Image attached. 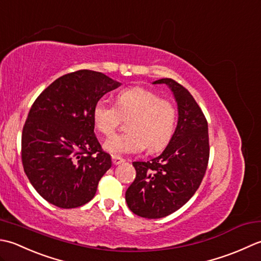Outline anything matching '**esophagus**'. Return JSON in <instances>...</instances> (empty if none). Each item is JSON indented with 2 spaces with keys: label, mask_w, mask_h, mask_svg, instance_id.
Here are the masks:
<instances>
[{
  "label": "esophagus",
  "mask_w": 261,
  "mask_h": 261,
  "mask_svg": "<svg viewBox=\"0 0 261 261\" xmlns=\"http://www.w3.org/2000/svg\"><path fill=\"white\" fill-rule=\"evenodd\" d=\"M111 160H113V163L115 164V166H118V164L123 163L125 161L124 159H121L120 156H117V155H113V158H111Z\"/></svg>",
  "instance_id": "1"
}]
</instances>
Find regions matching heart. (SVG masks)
<instances>
[{"instance_id": "heart-1", "label": "heart", "mask_w": 261, "mask_h": 261, "mask_svg": "<svg viewBox=\"0 0 261 261\" xmlns=\"http://www.w3.org/2000/svg\"><path fill=\"white\" fill-rule=\"evenodd\" d=\"M93 123L101 134L110 136L123 119H128V132L109 137L103 148L116 155L142 152H159L171 141L178 119L172 101L160 98L150 89L134 87L116 97V106L99 100L93 107Z\"/></svg>"}]
</instances>
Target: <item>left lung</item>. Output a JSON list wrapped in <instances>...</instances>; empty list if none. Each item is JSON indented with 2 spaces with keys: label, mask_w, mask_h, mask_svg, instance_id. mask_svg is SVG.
Wrapping results in <instances>:
<instances>
[{
  "label": "left lung",
  "mask_w": 261,
  "mask_h": 261,
  "mask_svg": "<svg viewBox=\"0 0 261 261\" xmlns=\"http://www.w3.org/2000/svg\"><path fill=\"white\" fill-rule=\"evenodd\" d=\"M158 83L172 90L179 118L162 154L146 162H133L136 177L126 191V201L134 214L145 219H161L187 203L199 188L210 159L208 125L193 95L172 79L154 82Z\"/></svg>",
  "instance_id": "left-lung-1"
}]
</instances>
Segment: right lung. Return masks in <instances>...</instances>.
I'll list each match as a JSON object with an SVG mask.
<instances>
[{
    "label": "right lung",
    "instance_id": "add662e5",
    "mask_svg": "<svg viewBox=\"0 0 261 261\" xmlns=\"http://www.w3.org/2000/svg\"><path fill=\"white\" fill-rule=\"evenodd\" d=\"M120 86L79 70L55 80L31 106L21 136V160L37 193L61 208L91 200L111 158L94 135L93 107Z\"/></svg>",
    "mask_w": 261,
    "mask_h": 261
}]
</instances>
